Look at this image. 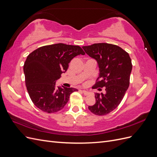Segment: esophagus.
<instances>
[{"label": "esophagus", "instance_id": "1", "mask_svg": "<svg viewBox=\"0 0 157 157\" xmlns=\"http://www.w3.org/2000/svg\"><path fill=\"white\" fill-rule=\"evenodd\" d=\"M82 92L85 95V96H87V95H88L90 94V92L88 91V90H82Z\"/></svg>", "mask_w": 157, "mask_h": 157}]
</instances>
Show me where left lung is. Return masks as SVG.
<instances>
[{"label": "left lung", "mask_w": 157, "mask_h": 157, "mask_svg": "<svg viewBox=\"0 0 157 157\" xmlns=\"http://www.w3.org/2000/svg\"><path fill=\"white\" fill-rule=\"evenodd\" d=\"M82 48L98 65L99 81L95 86L105 87V93L95 92L96 103L88 109L96 115H105L118 106L129 87L131 59L126 51L115 44L96 43Z\"/></svg>", "instance_id": "8db88e82"}]
</instances>
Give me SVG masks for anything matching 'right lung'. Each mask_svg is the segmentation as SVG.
<instances>
[{
	"mask_svg": "<svg viewBox=\"0 0 157 157\" xmlns=\"http://www.w3.org/2000/svg\"><path fill=\"white\" fill-rule=\"evenodd\" d=\"M79 46L58 43L40 47L27 56L23 65L25 85L33 103L41 111L52 113L62 109L74 88L56 86V82L75 57L84 55Z\"/></svg>",
	"mask_w": 157,
	"mask_h": 157,
	"instance_id": "obj_1",
	"label": "right lung"
}]
</instances>
